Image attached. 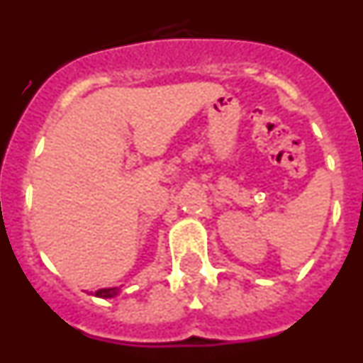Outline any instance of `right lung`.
Segmentation results:
<instances>
[{
  "label": "right lung",
  "mask_w": 363,
  "mask_h": 363,
  "mask_svg": "<svg viewBox=\"0 0 363 363\" xmlns=\"http://www.w3.org/2000/svg\"><path fill=\"white\" fill-rule=\"evenodd\" d=\"M121 293L120 287H105V289H98L94 293V296L98 298H116Z\"/></svg>",
  "instance_id": "right-lung-1"
}]
</instances>
